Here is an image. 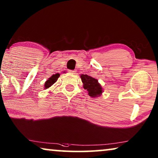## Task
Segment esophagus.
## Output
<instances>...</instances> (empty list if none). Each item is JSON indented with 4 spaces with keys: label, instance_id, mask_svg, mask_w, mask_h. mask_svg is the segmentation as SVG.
<instances>
[{
    "label": "esophagus",
    "instance_id": "esophagus-1",
    "mask_svg": "<svg viewBox=\"0 0 158 158\" xmlns=\"http://www.w3.org/2000/svg\"><path fill=\"white\" fill-rule=\"evenodd\" d=\"M69 73H70V74H75V73H76V71H75V70H69Z\"/></svg>",
    "mask_w": 158,
    "mask_h": 158
}]
</instances>
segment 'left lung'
<instances>
[{
	"mask_svg": "<svg viewBox=\"0 0 158 158\" xmlns=\"http://www.w3.org/2000/svg\"><path fill=\"white\" fill-rule=\"evenodd\" d=\"M81 81L83 82L84 89L88 90V94L92 98L100 96L103 93V88L98 83V80L89 76L88 75H81Z\"/></svg>",
	"mask_w": 158,
	"mask_h": 158,
	"instance_id": "8db88e82",
	"label": "left lung"
}]
</instances>
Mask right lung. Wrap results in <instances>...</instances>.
I'll return each mask as SVG.
<instances>
[{
	"mask_svg": "<svg viewBox=\"0 0 158 158\" xmlns=\"http://www.w3.org/2000/svg\"><path fill=\"white\" fill-rule=\"evenodd\" d=\"M60 75L59 74V73H56V74L52 75V76L49 77L48 80H47V81L45 82V83H44V89H48L49 88H50L54 83L57 82L58 77H60Z\"/></svg>",
	"mask_w": 158,
	"mask_h": 158,
	"instance_id": "right-lung-1",
	"label": "right lung"
}]
</instances>
